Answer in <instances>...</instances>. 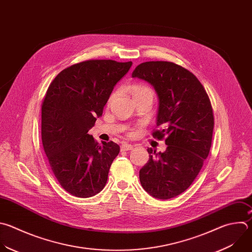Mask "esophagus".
<instances>
[{"label": "esophagus", "mask_w": 252, "mask_h": 252, "mask_svg": "<svg viewBox=\"0 0 252 252\" xmlns=\"http://www.w3.org/2000/svg\"><path fill=\"white\" fill-rule=\"evenodd\" d=\"M133 148V146L131 144H128V143H124L121 147L122 151H127V150H131Z\"/></svg>", "instance_id": "obj_1"}]
</instances>
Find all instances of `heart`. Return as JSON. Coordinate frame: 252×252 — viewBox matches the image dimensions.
<instances>
[{
    "mask_svg": "<svg viewBox=\"0 0 252 252\" xmlns=\"http://www.w3.org/2000/svg\"><path fill=\"white\" fill-rule=\"evenodd\" d=\"M131 92H132V96L133 98H136V97H140V96H150L152 99H153V91L147 87V86H144V85H133L131 87ZM118 95V92L115 91L111 94L110 98H109V103H111Z\"/></svg>",
    "mask_w": 252,
    "mask_h": 252,
    "instance_id": "obj_1",
    "label": "heart"
}]
</instances>
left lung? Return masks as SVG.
Instances as JSON below:
<instances>
[{
    "label": "left lung",
    "instance_id": "left-lung-1",
    "mask_svg": "<svg viewBox=\"0 0 252 252\" xmlns=\"http://www.w3.org/2000/svg\"><path fill=\"white\" fill-rule=\"evenodd\" d=\"M133 78L148 82L159 101L153 137L166 136L164 152L147 148L149 160L139 171L143 189L160 200L186 191L208 157L213 137L214 115L209 96L197 77L173 62L139 64Z\"/></svg>",
    "mask_w": 252,
    "mask_h": 252
}]
</instances>
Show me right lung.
<instances>
[{
	"mask_svg": "<svg viewBox=\"0 0 252 252\" xmlns=\"http://www.w3.org/2000/svg\"><path fill=\"white\" fill-rule=\"evenodd\" d=\"M131 65L83 61L62 70L47 89L41 106L43 149L59 184L75 197L95 196L107 183L120 146L113 141L99 144L88 131Z\"/></svg>",
	"mask_w": 252,
	"mask_h": 252,
	"instance_id": "right-lung-1",
	"label": "right lung"
}]
</instances>
